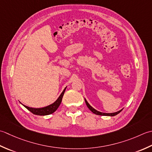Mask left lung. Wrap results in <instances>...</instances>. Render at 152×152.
Wrapping results in <instances>:
<instances>
[{
	"instance_id": "8db88e82",
	"label": "left lung",
	"mask_w": 152,
	"mask_h": 152,
	"mask_svg": "<svg viewBox=\"0 0 152 152\" xmlns=\"http://www.w3.org/2000/svg\"><path fill=\"white\" fill-rule=\"evenodd\" d=\"M85 103H86V106H87V107H88V109L91 110L92 113H94V114H96V115H105V116H115V115H117V114L118 113H119L121 111H122V110H119V111H116V112H114V113H103V112H100V111H98V110H95L94 108H93L92 107L91 105H90L89 104H88V102L86 101V99L85 98Z\"/></svg>"
}]
</instances>
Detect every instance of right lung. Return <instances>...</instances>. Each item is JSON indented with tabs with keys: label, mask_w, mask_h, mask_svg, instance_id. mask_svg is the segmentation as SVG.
Segmentation results:
<instances>
[{
	"label": "right lung",
	"mask_w": 152,
	"mask_h": 152,
	"mask_svg": "<svg viewBox=\"0 0 152 152\" xmlns=\"http://www.w3.org/2000/svg\"><path fill=\"white\" fill-rule=\"evenodd\" d=\"M66 87L64 89L63 92H61V94L60 95V96L58 97V98L54 102V103L48 105V106L46 107H40V108H34V107H30L27 106H25V105L22 104H22L25 107L27 108L29 111H30L31 112L33 113V114H35V115H50V114L53 113L54 111H56L58 107L60 106L61 100H62V98L64 94V92L66 91Z\"/></svg>",
	"instance_id": "1"
}]
</instances>
